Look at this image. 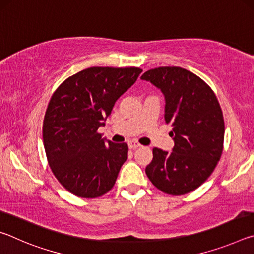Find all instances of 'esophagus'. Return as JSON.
Here are the masks:
<instances>
[{
    "instance_id": "obj_1",
    "label": "esophagus",
    "mask_w": 254,
    "mask_h": 254,
    "mask_svg": "<svg viewBox=\"0 0 254 254\" xmlns=\"http://www.w3.org/2000/svg\"><path fill=\"white\" fill-rule=\"evenodd\" d=\"M127 144H128V148H130V149H136V148L141 147V144L139 142H136V141H134V140L130 141V142H128Z\"/></svg>"
}]
</instances>
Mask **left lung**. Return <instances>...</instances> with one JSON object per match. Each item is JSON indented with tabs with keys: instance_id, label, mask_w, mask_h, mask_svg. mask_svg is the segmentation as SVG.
I'll use <instances>...</instances> for the list:
<instances>
[{
	"instance_id": "left-lung-1",
	"label": "left lung",
	"mask_w": 254,
	"mask_h": 254,
	"mask_svg": "<svg viewBox=\"0 0 254 254\" xmlns=\"http://www.w3.org/2000/svg\"><path fill=\"white\" fill-rule=\"evenodd\" d=\"M141 79L165 95V120L175 141L171 152L153 148L145 174L165 194H188L206 182L220 161L224 143V119L213 89L182 67H158Z\"/></svg>"
}]
</instances>
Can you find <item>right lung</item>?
<instances>
[{"label": "right lung", "instance_id": "right-lung-1", "mask_svg": "<svg viewBox=\"0 0 254 254\" xmlns=\"http://www.w3.org/2000/svg\"><path fill=\"white\" fill-rule=\"evenodd\" d=\"M137 67H91L63 81L47 107L42 136L50 169L68 191L96 198L114 186L127 144L102 139L115 102L135 83Z\"/></svg>", "mask_w": 254, "mask_h": 254}]
</instances>
